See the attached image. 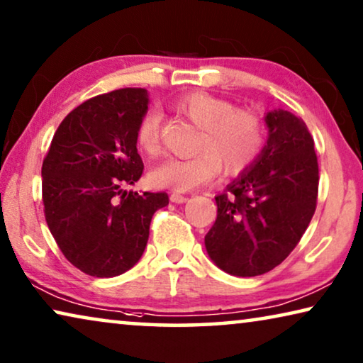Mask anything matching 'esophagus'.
<instances>
[{
	"label": "esophagus",
	"mask_w": 363,
	"mask_h": 363,
	"mask_svg": "<svg viewBox=\"0 0 363 363\" xmlns=\"http://www.w3.org/2000/svg\"><path fill=\"white\" fill-rule=\"evenodd\" d=\"M187 200V197L186 196H181V194H177V192H172L171 194V202H174V203H184Z\"/></svg>",
	"instance_id": "34e87169"
}]
</instances>
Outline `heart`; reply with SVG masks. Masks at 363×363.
Masks as SVG:
<instances>
[{
	"label": "heart",
	"instance_id": "b5f03b06",
	"mask_svg": "<svg viewBox=\"0 0 363 363\" xmlns=\"http://www.w3.org/2000/svg\"><path fill=\"white\" fill-rule=\"evenodd\" d=\"M172 111L200 128L199 155L192 158H171L151 171L155 186L187 192L213 181L221 169L238 176L256 163L266 142V127L257 112L236 107L225 97L187 91L172 101ZM138 148L148 156L161 151V122L155 112L140 118L137 133Z\"/></svg>",
	"mask_w": 363,
	"mask_h": 363
}]
</instances>
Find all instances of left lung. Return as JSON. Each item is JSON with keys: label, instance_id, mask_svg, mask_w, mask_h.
I'll return each instance as SVG.
<instances>
[{"label": "left lung", "instance_id": "obj_1", "mask_svg": "<svg viewBox=\"0 0 363 363\" xmlns=\"http://www.w3.org/2000/svg\"><path fill=\"white\" fill-rule=\"evenodd\" d=\"M267 145L251 169L216 196L205 247L221 270L262 275L284 262L315 215L320 169L306 123L289 111L266 116Z\"/></svg>", "mask_w": 363, "mask_h": 363}]
</instances>
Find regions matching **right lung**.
Listing matches in <instances>:
<instances>
[{
	"instance_id": "1",
	"label": "right lung",
	"mask_w": 363,
	"mask_h": 363,
	"mask_svg": "<svg viewBox=\"0 0 363 363\" xmlns=\"http://www.w3.org/2000/svg\"><path fill=\"white\" fill-rule=\"evenodd\" d=\"M148 109L143 88L91 97L63 118L42 163L43 213L63 256L93 277L132 269L147 247L166 192L123 191L143 174L137 127Z\"/></svg>"
}]
</instances>
